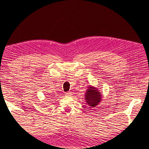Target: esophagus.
Wrapping results in <instances>:
<instances>
[{"label":"esophagus","mask_w":149,"mask_h":149,"mask_svg":"<svg viewBox=\"0 0 149 149\" xmlns=\"http://www.w3.org/2000/svg\"><path fill=\"white\" fill-rule=\"evenodd\" d=\"M66 96H71V93H66Z\"/></svg>","instance_id":"1"}]
</instances>
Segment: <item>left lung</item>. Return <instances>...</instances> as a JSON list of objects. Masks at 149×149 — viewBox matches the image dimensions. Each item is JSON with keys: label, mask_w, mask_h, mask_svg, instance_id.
Returning <instances> with one entry per match:
<instances>
[{"label": "left lung", "mask_w": 149, "mask_h": 149, "mask_svg": "<svg viewBox=\"0 0 149 149\" xmlns=\"http://www.w3.org/2000/svg\"><path fill=\"white\" fill-rule=\"evenodd\" d=\"M85 97L86 101L91 107L97 106L101 101L102 98L100 92H99L96 88H94L92 86L89 87L87 89Z\"/></svg>", "instance_id": "left-lung-1"}]
</instances>
